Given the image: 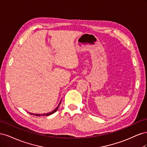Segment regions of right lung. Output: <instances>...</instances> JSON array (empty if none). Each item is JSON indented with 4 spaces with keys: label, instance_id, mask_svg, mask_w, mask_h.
<instances>
[{
    "label": "right lung",
    "instance_id": "add662e5",
    "mask_svg": "<svg viewBox=\"0 0 147 147\" xmlns=\"http://www.w3.org/2000/svg\"><path fill=\"white\" fill-rule=\"evenodd\" d=\"M61 104V102H60V103H59V104ZM59 105L56 108V109H55L53 111V112H50V113H45V114H34V113H29V114H30V115H35V116H37V117H40V116H48V115H51V114H53V113H54L55 112H56V111L57 110V109H58V107H59Z\"/></svg>",
    "mask_w": 147,
    "mask_h": 147
}]
</instances>
